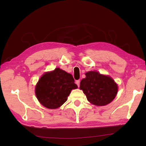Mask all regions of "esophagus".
Returning <instances> with one entry per match:
<instances>
[{"instance_id":"esophagus-1","label":"esophagus","mask_w":146,"mask_h":146,"mask_svg":"<svg viewBox=\"0 0 146 146\" xmlns=\"http://www.w3.org/2000/svg\"><path fill=\"white\" fill-rule=\"evenodd\" d=\"M80 80H76V84H77V86H80Z\"/></svg>"}]
</instances>
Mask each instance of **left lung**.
<instances>
[{
  "label": "left lung",
  "instance_id": "obj_1",
  "mask_svg": "<svg viewBox=\"0 0 146 146\" xmlns=\"http://www.w3.org/2000/svg\"><path fill=\"white\" fill-rule=\"evenodd\" d=\"M80 85L88 100L97 106H104L113 100L117 93V85L109 76L97 71H89L85 74Z\"/></svg>",
  "mask_w": 146,
  "mask_h": 146
}]
</instances>
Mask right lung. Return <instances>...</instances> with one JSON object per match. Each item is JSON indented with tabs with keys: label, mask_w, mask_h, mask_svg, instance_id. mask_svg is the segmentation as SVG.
<instances>
[{
	"label": "right lung",
	"mask_w": 146,
	"mask_h": 146,
	"mask_svg": "<svg viewBox=\"0 0 146 146\" xmlns=\"http://www.w3.org/2000/svg\"><path fill=\"white\" fill-rule=\"evenodd\" d=\"M77 88L71 74L56 68L40 78L35 87V94L44 107L55 109L66 102L71 90Z\"/></svg>",
	"instance_id": "1"
}]
</instances>
